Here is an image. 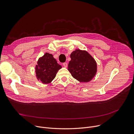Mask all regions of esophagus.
<instances>
[{
  "label": "esophagus",
  "mask_w": 134,
  "mask_h": 134,
  "mask_svg": "<svg viewBox=\"0 0 134 134\" xmlns=\"http://www.w3.org/2000/svg\"><path fill=\"white\" fill-rule=\"evenodd\" d=\"M63 66L65 67H67V64L66 63H63Z\"/></svg>",
  "instance_id": "1"
}]
</instances>
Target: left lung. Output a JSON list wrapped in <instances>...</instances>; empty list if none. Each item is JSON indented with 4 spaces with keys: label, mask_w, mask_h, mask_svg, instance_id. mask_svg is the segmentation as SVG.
I'll return each mask as SVG.
<instances>
[{
    "label": "left lung",
    "mask_w": 134,
    "mask_h": 134,
    "mask_svg": "<svg viewBox=\"0 0 134 134\" xmlns=\"http://www.w3.org/2000/svg\"><path fill=\"white\" fill-rule=\"evenodd\" d=\"M71 60L68 70L72 77L80 82H90L97 71V65L93 57L86 51L76 50L70 54Z\"/></svg>",
    "instance_id": "8db88e82"
}]
</instances>
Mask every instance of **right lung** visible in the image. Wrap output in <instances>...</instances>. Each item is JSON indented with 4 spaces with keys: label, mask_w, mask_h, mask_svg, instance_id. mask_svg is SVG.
Here are the masks:
<instances>
[{
    "label": "right lung",
    "mask_w": 134,
    "mask_h": 134,
    "mask_svg": "<svg viewBox=\"0 0 134 134\" xmlns=\"http://www.w3.org/2000/svg\"><path fill=\"white\" fill-rule=\"evenodd\" d=\"M60 68L62 66L57 63L52 54L47 52L38 60L35 66L37 79L43 84L50 83Z\"/></svg>",
    "instance_id": "right-lung-1"
}]
</instances>
